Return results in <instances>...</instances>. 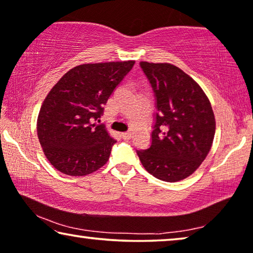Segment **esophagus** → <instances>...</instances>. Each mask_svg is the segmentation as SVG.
Segmentation results:
<instances>
[{"label": "esophagus", "mask_w": 253, "mask_h": 253, "mask_svg": "<svg viewBox=\"0 0 253 253\" xmlns=\"http://www.w3.org/2000/svg\"><path fill=\"white\" fill-rule=\"evenodd\" d=\"M122 137L124 138V140H129L130 133H128V131H126V133H122Z\"/></svg>", "instance_id": "obj_1"}]
</instances>
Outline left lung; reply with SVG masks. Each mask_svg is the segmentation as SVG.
<instances>
[{
	"mask_svg": "<svg viewBox=\"0 0 253 253\" xmlns=\"http://www.w3.org/2000/svg\"><path fill=\"white\" fill-rule=\"evenodd\" d=\"M154 90L156 109L151 144L136 150L149 173L166 182L186 179L208 156L215 133L209 98L198 84L179 67L141 62Z\"/></svg>",
	"mask_w": 253,
	"mask_h": 253,
	"instance_id": "8db88e82",
	"label": "left lung"
}]
</instances>
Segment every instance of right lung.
Instances as JSON below:
<instances>
[{"label": "right lung", "instance_id": "right-lung-1", "mask_svg": "<svg viewBox=\"0 0 253 253\" xmlns=\"http://www.w3.org/2000/svg\"><path fill=\"white\" fill-rule=\"evenodd\" d=\"M135 62L84 64L70 70L45 97L38 136L45 157L59 172L83 176L108 162L116 143L99 123L104 105Z\"/></svg>", "mask_w": 253, "mask_h": 253}]
</instances>
